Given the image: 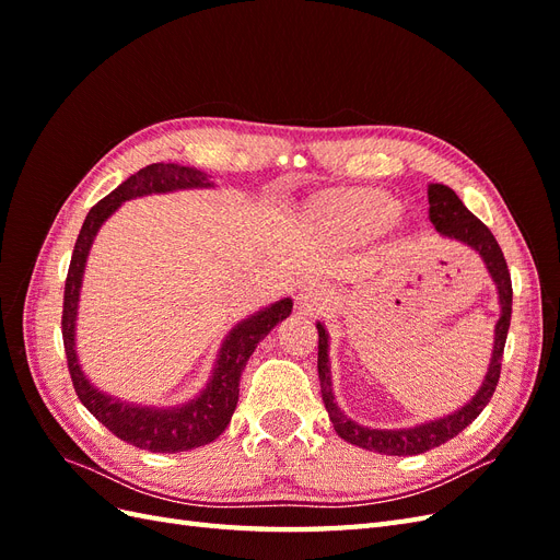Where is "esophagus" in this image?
Returning a JSON list of instances; mask_svg holds the SVG:
<instances>
[{
  "label": "esophagus",
  "mask_w": 560,
  "mask_h": 560,
  "mask_svg": "<svg viewBox=\"0 0 560 560\" xmlns=\"http://www.w3.org/2000/svg\"><path fill=\"white\" fill-rule=\"evenodd\" d=\"M329 294L322 284H308L303 287L301 294H299V306L306 308V311H317L322 306H327Z\"/></svg>",
  "instance_id": "1"
}]
</instances>
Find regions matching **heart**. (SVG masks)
Wrapping results in <instances>:
<instances>
[{"label":"heart","mask_w":560,"mask_h":560,"mask_svg":"<svg viewBox=\"0 0 560 560\" xmlns=\"http://www.w3.org/2000/svg\"><path fill=\"white\" fill-rule=\"evenodd\" d=\"M399 202L383 191H350L331 198L322 210L327 229L352 241H369L397 222Z\"/></svg>","instance_id":"b5f03b06"}]
</instances>
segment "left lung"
Segmentation results:
<instances>
[{"label": "left lung", "mask_w": 560, "mask_h": 560, "mask_svg": "<svg viewBox=\"0 0 560 560\" xmlns=\"http://www.w3.org/2000/svg\"><path fill=\"white\" fill-rule=\"evenodd\" d=\"M428 200H430V219L436 233L442 235V238L455 241L474 249L481 257L488 276L498 290L500 317L495 322L493 354H490V364L483 376V383L477 393H474V397L465 406H460V409L444 418L420 422V425H413V428H393V430L360 425L358 420L346 416L341 411V406L336 404L334 387H331V364H329V334L325 325L317 322L315 325L319 336L317 338V374H319V387H322V401L327 406L331 425L336 434L346 439L348 444H354L374 453H383V455H418V453L442 446L455 434H460L469 422L486 409V404L490 401V397H493L500 381L504 341L512 322V278L495 235L463 206V200L457 198L455 191L448 189V186L430 184Z\"/></svg>", "instance_id": "1"}]
</instances>
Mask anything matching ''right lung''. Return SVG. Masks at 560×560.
<instances>
[{
  "label": "right lung",
  "mask_w": 560,
  "mask_h": 560,
  "mask_svg": "<svg viewBox=\"0 0 560 560\" xmlns=\"http://www.w3.org/2000/svg\"><path fill=\"white\" fill-rule=\"evenodd\" d=\"M214 182L206 173L179 163H151L140 173L130 175L124 184L105 196L83 219L79 238L72 252V264L65 280L62 303V341L67 366L81 404L103 422V425L124 442L151 451V453H182L206 446L226 430L231 416L238 404L241 374L252 358L254 348L273 329L278 322L292 315V299L284 296L270 306L241 319L222 341L212 366V376L200 393L177 406H142L112 397L95 387L83 374L77 354V315L79 296L86 261L95 235L107 219L124 206L126 200L151 194H173L184 189H212Z\"/></svg>",
  "instance_id": "add662e5"
}]
</instances>
